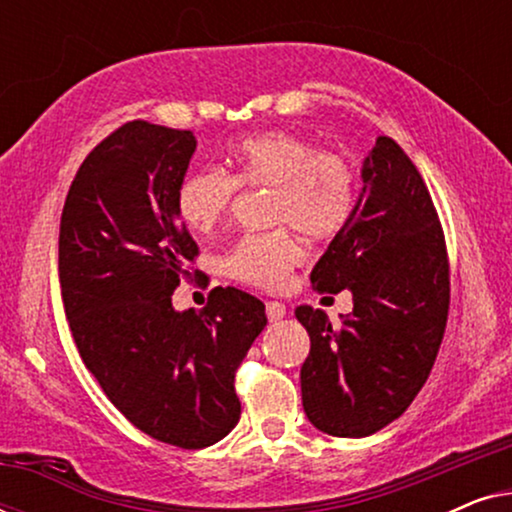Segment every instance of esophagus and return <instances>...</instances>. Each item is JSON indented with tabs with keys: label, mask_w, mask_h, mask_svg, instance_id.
Here are the masks:
<instances>
[{
	"label": "esophagus",
	"mask_w": 512,
	"mask_h": 512,
	"mask_svg": "<svg viewBox=\"0 0 512 512\" xmlns=\"http://www.w3.org/2000/svg\"><path fill=\"white\" fill-rule=\"evenodd\" d=\"M265 314H268L270 321H279L286 317V307L277 303V300H270V303H265Z\"/></svg>",
	"instance_id": "esophagus-1"
}]
</instances>
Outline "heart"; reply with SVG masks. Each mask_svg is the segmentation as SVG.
I'll list each match as a JSON object with an SVG mask.
<instances>
[{
  "instance_id": "heart-1",
  "label": "heart",
  "mask_w": 512,
  "mask_h": 512,
  "mask_svg": "<svg viewBox=\"0 0 512 512\" xmlns=\"http://www.w3.org/2000/svg\"><path fill=\"white\" fill-rule=\"evenodd\" d=\"M233 174L205 167L181 181L177 212L191 233L207 235L226 219L237 188H272L268 216L314 240L338 235L356 207V174L335 151H314V144L291 132H261L228 149ZM291 228L244 235L230 249L223 268L233 279L261 289H282L300 261Z\"/></svg>"
}]
</instances>
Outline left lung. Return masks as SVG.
Wrapping results in <instances>:
<instances>
[{
	"label": "left lung",
	"instance_id": "obj_1",
	"mask_svg": "<svg viewBox=\"0 0 512 512\" xmlns=\"http://www.w3.org/2000/svg\"><path fill=\"white\" fill-rule=\"evenodd\" d=\"M352 219L312 270L317 291H352L331 324L300 305L310 335L300 368L303 408L319 431L363 438L401 417L424 387L450 307V265L431 195L394 139L377 137L361 167Z\"/></svg>",
	"mask_w": 512,
	"mask_h": 512
}]
</instances>
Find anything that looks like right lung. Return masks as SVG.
Returning a JSON list of instances; mask_svg holds the SVG:
<instances>
[{
    "instance_id": "obj_1",
    "label": "right lung",
    "mask_w": 512,
    "mask_h": 512,
    "mask_svg": "<svg viewBox=\"0 0 512 512\" xmlns=\"http://www.w3.org/2000/svg\"><path fill=\"white\" fill-rule=\"evenodd\" d=\"M191 130L146 121L95 146L60 221L62 303L79 354L109 401L146 436L200 450L240 422L235 370L268 319L261 300L216 286L205 310H174L198 256L177 193Z\"/></svg>"
}]
</instances>
